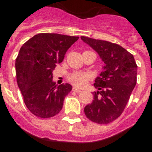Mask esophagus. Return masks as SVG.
<instances>
[{
	"label": "esophagus",
	"mask_w": 152,
	"mask_h": 152,
	"mask_svg": "<svg viewBox=\"0 0 152 152\" xmlns=\"http://www.w3.org/2000/svg\"><path fill=\"white\" fill-rule=\"evenodd\" d=\"M72 91H74V92H76V93H80V92H81V90L80 89H78V88H72Z\"/></svg>",
	"instance_id": "1"
}]
</instances>
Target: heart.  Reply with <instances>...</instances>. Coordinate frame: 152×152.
I'll list each match as a JSON object with an SVG mask.
<instances>
[{"label":"heart","mask_w":152,"mask_h":152,"mask_svg":"<svg viewBox=\"0 0 152 152\" xmlns=\"http://www.w3.org/2000/svg\"><path fill=\"white\" fill-rule=\"evenodd\" d=\"M91 78V74L88 72H83L76 71L69 74L68 76V80L72 85L78 87V88H83L88 83Z\"/></svg>","instance_id":"obj_1"}]
</instances>
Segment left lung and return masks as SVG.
<instances>
[{
    "instance_id": "left-lung-1",
    "label": "left lung",
    "mask_w": 152,
    "mask_h": 152,
    "mask_svg": "<svg viewBox=\"0 0 152 152\" xmlns=\"http://www.w3.org/2000/svg\"><path fill=\"white\" fill-rule=\"evenodd\" d=\"M81 39L105 63L94 83L98 89L93 92L94 100L85 106L84 113L93 122L109 124L122 113L137 84V63L133 55L118 44L84 36Z\"/></svg>"
}]
</instances>
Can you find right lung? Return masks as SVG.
<instances>
[{
  "label": "right lung",
  "instance_id": "1",
  "mask_svg": "<svg viewBox=\"0 0 152 152\" xmlns=\"http://www.w3.org/2000/svg\"><path fill=\"white\" fill-rule=\"evenodd\" d=\"M79 37L41 33L27 41L15 59L16 80L23 101L36 117L48 118L61 110L64 97L72 90L69 83L56 85L53 70Z\"/></svg>",
  "mask_w": 152,
  "mask_h": 152
}]
</instances>
